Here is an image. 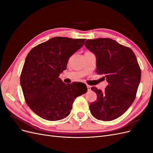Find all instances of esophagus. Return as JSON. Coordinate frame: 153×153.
<instances>
[{
  "mask_svg": "<svg viewBox=\"0 0 153 153\" xmlns=\"http://www.w3.org/2000/svg\"><path fill=\"white\" fill-rule=\"evenodd\" d=\"M87 90L88 91H90L91 89V86L89 85H87Z\"/></svg>",
  "mask_w": 153,
  "mask_h": 153,
  "instance_id": "obj_1",
  "label": "esophagus"
}]
</instances>
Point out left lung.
<instances>
[{
    "label": "left lung",
    "mask_w": 153,
    "mask_h": 153,
    "mask_svg": "<svg viewBox=\"0 0 153 153\" xmlns=\"http://www.w3.org/2000/svg\"><path fill=\"white\" fill-rule=\"evenodd\" d=\"M85 47L96 57V73L104 75L108 84L104 91L91 89L97 100L89 105L93 116L110 121L122 115L135 99L141 69L131 48L110 38L87 39Z\"/></svg>",
    "instance_id": "1"
}]
</instances>
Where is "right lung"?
<instances>
[{"mask_svg": "<svg viewBox=\"0 0 153 153\" xmlns=\"http://www.w3.org/2000/svg\"><path fill=\"white\" fill-rule=\"evenodd\" d=\"M85 41L55 37L36 46L27 55L20 84L27 105L40 117L51 121L66 118L75 100L87 92L85 84L66 85L59 78L69 57Z\"/></svg>", "mask_w": 153, "mask_h": 153, "instance_id": "1", "label": "right lung"}]
</instances>
